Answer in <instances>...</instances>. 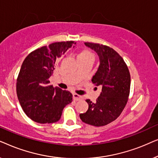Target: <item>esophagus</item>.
Here are the masks:
<instances>
[{
	"mask_svg": "<svg viewBox=\"0 0 158 158\" xmlns=\"http://www.w3.org/2000/svg\"><path fill=\"white\" fill-rule=\"evenodd\" d=\"M73 99H74L75 101H80L82 99V97L76 94H73Z\"/></svg>",
	"mask_w": 158,
	"mask_h": 158,
	"instance_id": "34e87169",
	"label": "esophagus"
}]
</instances>
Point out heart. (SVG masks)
Listing matches in <instances>:
<instances>
[{"label":"heart","instance_id":"obj_1","mask_svg":"<svg viewBox=\"0 0 158 158\" xmlns=\"http://www.w3.org/2000/svg\"><path fill=\"white\" fill-rule=\"evenodd\" d=\"M92 54L90 52H88L87 50H84L81 52L77 56V57H91Z\"/></svg>","mask_w":158,"mask_h":158}]
</instances>
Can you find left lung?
Returning <instances> with one entry per match:
<instances>
[{
    "label": "left lung",
    "instance_id": "8db88e82",
    "mask_svg": "<svg viewBox=\"0 0 158 158\" xmlns=\"http://www.w3.org/2000/svg\"><path fill=\"white\" fill-rule=\"evenodd\" d=\"M97 53L99 66L92 82L102 86L96 103L89 99L88 111L80 114L85 124L95 127L105 126L116 119L126 106L130 90L131 78L129 69L122 57L111 47L96 43L85 42Z\"/></svg>",
    "mask_w": 158,
    "mask_h": 158
}]
</instances>
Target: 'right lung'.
Wrapping results in <instances>:
<instances>
[{
	"label": "right lung",
	"instance_id": "right-lung-1",
	"mask_svg": "<svg viewBox=\"0 0 158 158\" xmlns=\"http://www.w3.org/2000/svg\"><path fill=\"white\" fill-rule=\"evenodd\" d=\"M76 43L55 42L34 50L25 58L16 81V94L28 117L40 124L59 121L64 107L73 101L68 90L49 85L55 64Z\"/></svg>",
	"mask_w": 158,
	"mask_h": 158
}]
</instances>
